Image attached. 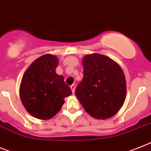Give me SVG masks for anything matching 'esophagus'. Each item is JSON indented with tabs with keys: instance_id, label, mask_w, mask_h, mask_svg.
<instances>
[{
	"instance_id": "1",
	"label": "esophagus",
	"mask_w": 151,
	"mask_h": 151,
	"mask_svg": "<svg viewBox=\"0 0 151 151\" xmlns=\"http://www.w3.org/2000/svg\"><path fill=\"white\" fill-rule=\"evenodd\" d=\"M71 89H72V91H73V93H74L75 92V88H76V86H75V85H72V86H70Z\"/></svg>"
}]
</instances>
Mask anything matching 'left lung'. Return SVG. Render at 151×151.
Instances as JSON below:
<instances>
[{"instance_id": "obj_1", "label": "left lung", "mask_w": 151, "mask_h": 151, "mask_svg": "<svg viewBox=\"0 0 151 151\" xmlns=\"http://www.w3.org/2000/svg\"><path fill=\"white\" fill-rule=\"evenodd\" d=\"M83 78L76 95L88 114L96 119L114 116L126 97V80L122 68L109 57L94 53L83 58Z\"/></svg>"}]
</instances>
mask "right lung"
Returning <instances> with one entry per match:
<instances>
[{
    "label": "right lung",
    "mask_w": 151,
    "mask_h": 151,
    "mask_svg": "<svg viewBox=\"0 0 151 151\" xmlns=\"http://www.w3.org/2000/svg\"><path fill=\"white\" fill-rule=\"evenodd\" d=\"M57 65V57L43 55L29 65L22 78V103L29 114L39 119H50L56 115L64 99L72 95L63 76L56 73Z\"/></svg>",
    "instance_id": "obj_1"
}]
</instances>
